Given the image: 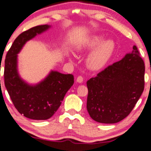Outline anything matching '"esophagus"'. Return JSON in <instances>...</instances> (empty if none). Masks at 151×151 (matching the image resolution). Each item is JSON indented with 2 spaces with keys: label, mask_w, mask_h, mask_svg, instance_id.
<instances>
[{
  "label": "esophagus",
  "mask_w": 151,
  "mask_h": 151,
  "mask_svg": "<svg viewBox=\"0 0 151 151\" xmlns=\"http://www.w3.org/2000/svg\"><path fill=\"white\" fill-rule=\"evenodd\" d=\"M76 81L79 83H81L83 81V78L81 76H78L77 78H76Z\"/></svg>",
  "instance_id": "34e87169"
}]
</instances>
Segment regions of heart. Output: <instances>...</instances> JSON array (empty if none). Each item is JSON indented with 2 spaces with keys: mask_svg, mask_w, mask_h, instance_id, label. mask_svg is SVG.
I'll return each instance as SVG.
<instances>
[{
  "mask_svg": "<svg viewBox=\"0 0 151 151\" xmlns=\"http://www.w3.org/2000/svg\"><path fill=\"white\" fill-rule=\"evenodd\" d=\"M90 52L86 58L87 67L91 70H99L111 59L115 50V43L111 39L105 40L103 35H93L87 37L78 46L79 52Z\"/></svg>",
  "mask_w": 151,
  "mask_h": 151,
  "instance_id": "obj_1",
  "label": "heart"
}]
</instances>
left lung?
Wrapping results in <instances>:
<instances>
[{
  "label": "left lung",
  "mask_w": 151,
  "mask_h": 151,
  "mask_svg": "<svg viewBox=\"0 0 151 151\" xmlns=\"http://www.w3.org/2000/svg\"><path fill=\"white\" fill-rule=\"evenodd\" d=\"M145 66L139 51L132 52L87 81V109L100 123L114 124L132 111L144 88Z\"/></svg>",
  "instance_id": "8db88e82"
}]
</instances>
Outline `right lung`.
Instances as JSON below:
<instances>
[{"instance_id": "right-lung-1", "label": "right lung", "mask_w": 151, "mask_h": 151, "mask_svg": "<svg viewBox=\"0 0 151 151\" xmlns=\"http://www.w3.org/2000/svg\"><path fill=\"white\" fill-rule=\"evenodd\" d=\"M50 27L48 24L40 25L19 35L7 52L5 60V86L9 96L19 113L33 120L51 118L74 83L73 75H65L55 70L50 71L36 84L28 83L19 75L18 54L27 42Z\"/></svg>"}]
</instances>
